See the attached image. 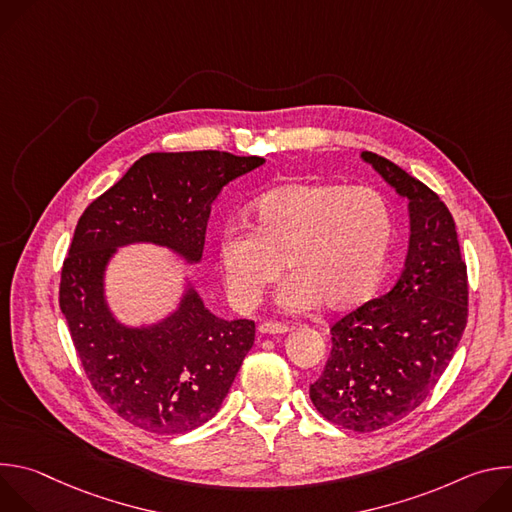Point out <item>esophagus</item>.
I'll return each mask as SVG.
<instances>
[{"label": "esophagus", "mask_w": 512, "mask_h": 512, "mask_svg": "<svg viewBox=\"0 0 512 512\" xmlns=\"http://www.w3.org/2000/svg\"><path fill=\"white\" fill-rule=\"evenodd\" d=\"M257 330H259V334H285L287 326L279 324V322H263V324H259Z\"/></svg>", "instance_id": "1"}]
</instances>
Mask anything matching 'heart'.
Segmentation results:
<instances>
[{"instance_id":"obj_1","label":"heart","mask_w":512,"mask_h":512,"mask_svg":"<svg viewBox=\"0 0 512 512\" xmlns=\"http://www.w3.org/2000/svg\"><path fill=\"white\" fill-rule=\"evenodd\" d=\"M251 229L231 227L218 243L227 291L241 310L253 308L277 281L283 261L291 277L279 306L306 312L320 302L350 310L377 287L389 259L395 218L373 188L289 182L251 204Z\"/></svg>"}]
</instances>
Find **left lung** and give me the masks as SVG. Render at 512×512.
Returning a JSON list of instances; mask_svg holds the SVG:
<instances>
[{
	"label": "left lung",
	"instance_id": "8db88e82",
	"mask_svg": "<svg viewBox=\"0 0 512 512\" xmlns=\"http://www.w3.org/2000/svg\"><path fill=\"white\" fill-rule=\"evenodd\" d=\"M360 158L407 200L405 267L385 296L330 328V358L310 399L336 425L375 431L417 409L448 369L466 328L468 277L440 196L387 158Z\"/></svg>",
	"mask_w": 512,
	"mask_h": 512
}]
</instances>
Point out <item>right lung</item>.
Returning a JSON list of instances; mask_svg holds the SVG:
<instances>
[{
  "label": "right lung",
  "mask_w": 512,
  "mask_h": 512,
  "mask_svg": "<svg viewBox=\"0 0 512 512\" xmlns=\"http://www.w3.org/2000/svg\"><path fill=\"white\" fill-rule=\"evenodd\" d=\"M263 164L212 150L148 154L79 218L62 265L60 310L93 389L135 427L174 435L212 419L253 346L255 322L214 316L184 277L168 316L123 324L107 300V267L137 243L200 263L212 202Z\"/></svg>",
  "instance_id": "add662e5"
}]
</instances>
